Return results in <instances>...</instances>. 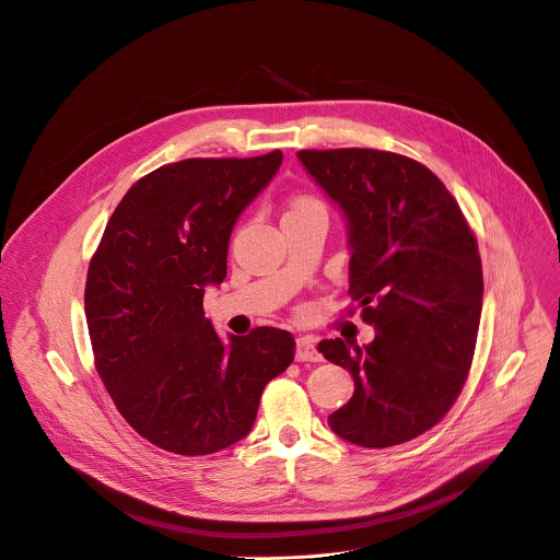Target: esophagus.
Returning <instances> with one entry per match:
<instances>
[{
    "label": "esophagus",
    "instance_id": "esophagus-1",
    "mask_svg": "<svg viewBox=\"0 0 560 560\" xmlns=\"http://www.w3.org/2000/svg\"><path fill=\"white\" fill-rule=\"evenodd\" d=\"M323 355L318 353L312 338H298L295 340V360L298 362H318Z\"/></svg>",
    "mask_w": 560,
    "mask_h": 560
}]
</instances>
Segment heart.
<instances>
[{
    "label": "heart",
    "instance_id": "b5f03b06",
    "mask_svg": "<svg viewBox=\"0 0 560 560\" xmlns=\"http://www.w3.org/2000/svg\"><path fill=\"white\" fill-rule=\"evenodd\" d=\"M312 211H325V207L316 198H312V196H298V198H293V202H291V207H289V211L284 215L312 213Z\"/></svg>",
    "mask_w": 560,
    "mask_h": 560
}]
</instances>
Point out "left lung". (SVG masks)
<instances>
[{
  "label": "left lung",
  "instance_id": "1",
  "mask_svg": "<svg viewBox=\"0 0 560 560\" xmlns=\"http://www.w3.org/2000/svg\"><path fill=\"white\" fill-rule=\"evenodd\" d=\"M342 211L349 293L374 340H323L318 351L353 378L329 416L347 443L383 450L436 424L458 398L482 308L478 244L445 184L411 158L374 149L298 151Z\"/></svg>",
  "mask_w": 560,
  "mask_h": 560
}]
</instances>
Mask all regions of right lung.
<instances>
[{"instance_id":"obj_1","label":"right lung","mask_w":560,"mask_h":560,"mask_svg":"<svg viewBox=\"0 0 560 560\" xmlns=\"http://www.w3.org/2000/svg\"><path fill=\"white\" fill-rule=\"evenodd\" d=\"M282 164L182 160L138 179L113 211L84 291L97 374L142 439L179 456L215 454L252 431L269 381L293 362L289 331L224 342L205 318L226 278L231 231Z\"/></svg>"}]
</instances>
